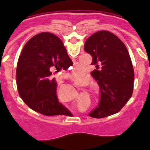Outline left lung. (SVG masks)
<instances>
[{
  "label": "left lung",
  "instance_id": "1",
  "mask_svg": "<svg viewBox=\"0 0 150 150\" xmlns=\"http://www.w3.org/2000/svg\"><path fill=\"white\" fill-rule=\"evenodd\" d=\"M85 51L92 57L91 73L100 88L98 106L89 113L104 118L119 112L132 97L134 69L126 46L112 33L100 30L86 40Z\"/></svg>",
  "mask_w": 150,
  "mask_h": 150
}]
</instances>
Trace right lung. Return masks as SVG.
I'll list each match as a JSON object with an SVG mask.
<instances>
[{
    "label": "right lung",
    "mask_w": 150,
    "mask_h": 150,
    "mask_svg": "<svg viewBox=\"0 0 150 150\" xmlns=\"http://www.w3.org/2000/svg\"><path fill=\"white\" fill-rule=\"evenodd\" d=\"M62 41L43 32L30 38L18 58L16 83L18 94L34 110L45 116L64 114L67 109L58 100L57 84L52 71L72 66Z\"/></svg>",
    "instance_id": "right-lung-1"
}]
</instances>
